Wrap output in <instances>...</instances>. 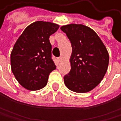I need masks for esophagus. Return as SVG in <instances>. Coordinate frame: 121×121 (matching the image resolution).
Listing matches in <instances>:
<instances>
[{"label": "esophagus", "mask_w": 121, "mask_h": 121, "mask_svg": "<svg viewBox=\"0 0 121 121\" xmlns=\"http://www.w3.org/2000/svg\"><path fill=\"white\" fill-rule=\"evenodd\" d=\"M62 59H63V58H62V56H60V57L58 58V61H59V62H62Z\"/></svg>", "instance_id": "esophagus-1"}]
</instances>
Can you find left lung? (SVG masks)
I'll return each mask as SVG.
<instances>
[{"mask_svg": "<svg viewBox=\"0 0 121 121\" xmlns=\"http://www.w3.org/2000/svg\"><path fill=\"white\" fill-rule=\"evenodd\" d=\"M70 40L71 69L64 77L67 89L77 93L91 91L103 79L109 64V54L96 32L77 24L61 27Z\"/></svg>", "mask_w": 121, "mask_h": 121, "instance_id": "left-lung-1", "label": "left lung"}]
</instances>
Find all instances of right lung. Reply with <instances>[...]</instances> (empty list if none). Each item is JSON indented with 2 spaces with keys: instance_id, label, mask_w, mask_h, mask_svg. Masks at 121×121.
<instances>
[{
  "instance_id": "1",
  "label": "right lung",
  "mask_w": 121,
  "mask_h": 121,
  "mask_svg": "<svg viewBox=\"0 0 121 121\" xmlns=\"http://www.w3.org/2000/svg\"><path fill=\"white\" fill-rule=\"evenodd\" d=\"M59 26L49 22L32 23L17 39L11 54V67L25 89L36 91L47 84L48 75L56 69L52 59L49 37Z\"/></svg>"
}]
</instances>
